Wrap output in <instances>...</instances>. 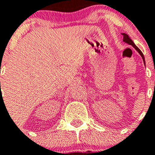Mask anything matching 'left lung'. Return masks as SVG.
I'll use <instances>...</instances> for the list:
<instances>
[{
  "label": "left lung",
  "instance_id": "1",
  "mask_svg": "<svg viewBox=\"0 0 155 155\" xmlns=\"http://www.w3.org/2000/svg\"><path fill=\"white\" fill-rule=\"evenodd\" d=\"M122 35H124V42H126V43H127V44L131 45V46H132L133 47H134V49H135V50H136L137 51L138 53H140V56H141V57H142V59H143V63H144V64H145V59H144V57H143V53H142V52L140 51V50L139 48H138L137 46H136V45L134 44V42H133L132 39H131L129 37V35H127V34H126V33H122Z\"/></svg>",
  "mask_w": 155,
  "mask_h": 155
}]
</instances>
